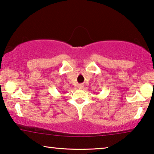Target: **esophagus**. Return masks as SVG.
<instances>
[{"label":"esophagus","mask_w":154,"mask_h":154,"mask_svg":"<svg viewBox=\"0 0 154 154\" xmlns=\"http://www.w3.org/2000/svg\"><path fill=\"white\" fill-rule=\"evenodd\" d=\"M78 88H79V89H82V88H84V85L80 84V85H79V86H78Z\"/></svg>","instance_id":"1"}]
</instances>
